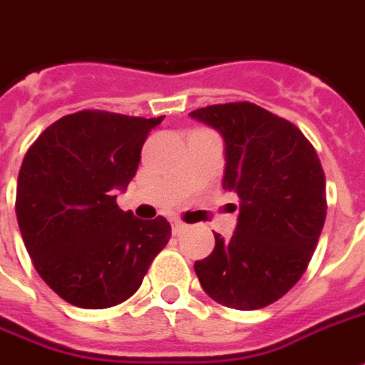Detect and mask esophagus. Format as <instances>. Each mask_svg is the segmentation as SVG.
<instances>
[{"mask_svg":"<svg viewBox=\"0 0 365 365\" xmlns=\"http://www.w3.org/2000/svg\"><path fill=\"white\" fill-rule=\"evenodd\" d=\"M172 231H174V235H182V233H185V231H187V225L175 219V221H172Z\"/></svg>","mask_w":365,"mask_h":365,"instance_id":"obj_1","label":"esophagus"}]
</instances>
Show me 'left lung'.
I'll return each mask as SVG.
<instances>
[{"instance_id": "8db88e82", "label": "left lung", "mask_w": 365, "mask_h": 365, "mask_svg": "<svg viewBox=\"0 0 365 365\" xmlns=\"http://www.w3.org/2000/svg\"><path fill=\"white\" fill-rule=\"evenodd\" d=\"M225 142L223 190L239 197L233 237L193 269L223 307L259 310L284 297L314 253L326 219V180L318 154L284 118L251 103L190 112Z\"/></svg>"}]
</instances>
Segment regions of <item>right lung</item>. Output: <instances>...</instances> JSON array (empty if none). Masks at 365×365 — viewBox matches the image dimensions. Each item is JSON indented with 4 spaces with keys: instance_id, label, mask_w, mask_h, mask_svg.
Here are the masks:
<instances>
[{
    "instance_id": "1",
    "label": "right lung",
    "mask_w": 365,
    "mask_h": 365,
    "mask_svg": "<svg viewBox=\"0 0 365 365\" xmlns=\"http://www.w3.org/2000/svg\"><path fill=\"white\" fill-rule=\"evenodd\" d=\"M162 120L75 112L53 122L23 158L15 200L23 243L41 279L73 307L128 300L172 237L164 217L142 221L116 205Z\"/></svg>"
}]
</instances>
